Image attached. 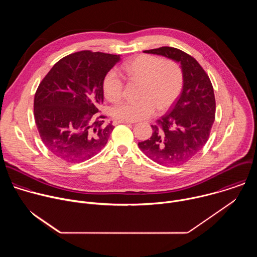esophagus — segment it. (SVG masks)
I'll list each match as a JSON object with an SVG mask.
<instances>
[{"label":"esophagus","mask_w":257,"mask_h":257,"mask_svg":"<svg viewBox=\"0 0 257 257\" xmlns=\"http://www.w3.org/2000/svg\"><path fill=\"white\" fill-rule=\"evenodd\" d=\"M134 122H131V121H125V120H118V119H115L113 121V124L114 125H118V124H133Z\"/></svg>","instance_id":"esophagus-1"}]
</instances>
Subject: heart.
I'll use <instances>...</instances> for the list:
<instances>
[{
  "label": "heart",
  "instance_id": "b5f03b06",
  "mask_svg": "<svg viewBox=\"0 0 257 257\" xmlns=\"http://www.w3.org/2000/svg\"><path fill=\"white\" fill-rule=\"evenodd\" d=\"M123 71L130 80L142 81L140 100L123 101L112 108L118 120L141 121L153 117L157 111L169 109L180 96L184 75L179 63L154 55H139L123 65ZM125 84L115 70L108 71L102 81L105 98L112 102L124 96Z\"/></svg>",
  "mask_w": 257,
  "mask_h": 257
}]
</instances>
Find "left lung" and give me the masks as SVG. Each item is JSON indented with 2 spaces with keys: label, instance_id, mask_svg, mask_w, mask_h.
I'll list each match as a JSON object with an SVG mask.
<instances>
[{
  "label": "left lung",
  "instance_id": "8db88e82",
  "mask_svg": "<svg viewBox=\"0 0 257 257\" xmlns=\"http://www.w3.org/2000/svg\"><path fill=\"white\" fill-rule=\"evenodd\" d=\"M181 63L184 75L182 92L170 112L152 125L150 139L138 142L141 152L163 166H179L191 160L208 140L215 118L211 81L201 65L179 49L162 47L144 51Z\"/></svg>",
  "mask_w": 257,
  "mask_h": 257
}]
</instances>
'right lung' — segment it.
I'll return each instance as SVG.
<instances>
[{
  "label": "right lung",
  "instance_id": "right-lung-1",
  "mask_svg": "<svg viewBox=\"0 0 257 257\" xmlns=\"http://www.w3.org/2000/svg\"><path fill=\"white\" fill-rule=\"evenodd\" d=\"M120 56L92 51L58 61L34 94L36 128L47 149L67 163H81L98 154L114 126L99 113L102 81Z\"/></svg>",
  "mask_w": 257,
  "mask_h": 257
}]
</instances>
